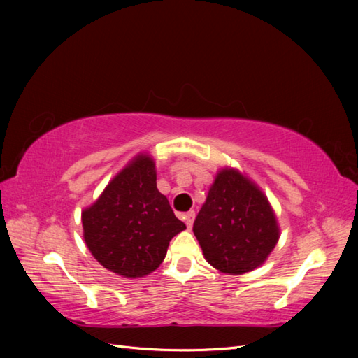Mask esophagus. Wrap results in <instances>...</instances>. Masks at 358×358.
<instances>
[{"instance_id": "obj_1", "label": "esophagus", "mask_w": 358, "mask_h": 358, "mask_svg": "<svg viewBox=\"0 0 358 358\" xmlns=\"http://www.w3.org/2000/svg\"><path fill=\"white\" fill-rule=\"evenodd\" d=\"M194 218H195V212H194V210H189L187 214L183 215V220H185V223H186V226H187V229H191V227H192Z\"/></svg>"}]
</instances>
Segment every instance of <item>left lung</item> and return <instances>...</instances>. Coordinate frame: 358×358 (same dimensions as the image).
<instances>
[{
    "mask_svg": "<svg viewBox=\"0 0 358 358\" xmlns=\"http://www.w3.org/2000/svg\"><path fill=\"white\" fill-rule=\"evenodd\" d=\"M194 234L210 266L240 275L266 262L280 229L260 187L237 169L224 167L209 187Z\"/></svg>",
    "mask_w": 358,
    "mask_h": 358,
    "instance_id": "1",
    "label": "left lung"
}]
</instances>
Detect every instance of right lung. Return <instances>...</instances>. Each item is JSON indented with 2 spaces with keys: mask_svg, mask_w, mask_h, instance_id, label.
I'll use <instances>...</instances> for the list:
<instances>
[{
  "mask_svg": "<svg viewBox=\"0 0 358 358\" xmlns=\"http://www.w3.org/2000/svg\"><path fill=\"white\" fill-rule=\"evenodd\" d=\"M83 235L96 262L117 275L138 278L164 260L169 241L186 229L157 189L155 163L140 154L81 212Z\"/></svg>",
  "mask_w": 358,
  "mask_h": 358,
  "instance_id": "obj_1",
  "label": "right lung"
}]
</instances>
